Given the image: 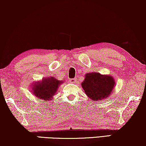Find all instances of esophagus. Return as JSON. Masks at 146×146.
Segmentation results:
<instances>
[{"instance_id": "34e87169", "label": "esophagus", "mask_w": 146, "mask_h": 146, "mask_svg": "<svg viewBox=\"0 0 146 146\" xmlns=\"http://www.w3.org/2000/svg\"><path fill=\"white\" fill-rule=\"evenodd\" d=\"M76 79L75 78H72L70 80V82L72 83V84H74V83H76Z\"/></svg>"}]
</instances>
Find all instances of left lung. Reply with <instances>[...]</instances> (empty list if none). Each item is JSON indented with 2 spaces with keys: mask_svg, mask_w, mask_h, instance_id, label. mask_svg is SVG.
I'll use <instances>...</instances> for the list:
<instances>
[{
  "mask_svg": "<svg viewBox=\"0 0 146 146\" xmlns=\"http://www.w3.org/2000/svg\"><path fill=\"white\" fill-rule=\"evenodd\" d=\"M81 84L88 97L93 101L99 102L110 96L115 86V80L111 75L90 72L85 75Z\"/></svg>",
  "mask_w": 146,
  "mask_h": 146,
  "instance_id": "1",
  "label": "left lung"
}]
</instances>
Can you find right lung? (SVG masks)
Wrapping results in <instances>:
<instances>
[{
    "instance_id": "right-lung-1",
    "label": "right lung",
    "mask_w": 146,
    "mask_h": 146,
    "mask_svg": "<svg viewBox=\"0 0 146 146\" xmlns=\"http://www.w3.org/2000/svg\"><path fill=\"white\" fill-rule=\"evenodd\" d=\"M64 82L54 77L44 78L41 81L35 82L32 84V93L35 96L44 101H52L56 94L58 88Z\"/></svg>"
}]
</instances>
